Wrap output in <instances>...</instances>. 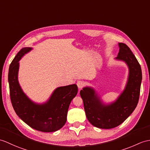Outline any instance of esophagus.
Wrapping results in <instances>:
<instances>
[{
  "label": "esophagus",
  "mask_w": 150,
  "mask_h": 150,
  "mask_svg": "<svg viewBox=\"0 0 150 150\" xmlns=\"http://www.w3.org/2000/svg\"><path fill=\"white\" fill-rule=\"evenodd\" d=\"M76 85H77L79 89H82L85 85V83L82 81H78L76 82Z\"/></svg>",
  "instance_id": "1"
}]
</instances>
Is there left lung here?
Returning <instances> with one entry per match:
<instances>
[{
  "label": "left lung",
  "instance_id": "obj_1",
  "mask_svg": "<svg viewBox=\"0 0 150 150\" xmlns=\"http://www.w3.org/2000/svg\"><path fill=\"white\" fill-rule=\"evenodd\" d=\"M117 60L126 62L129 75L126 87L118 98L110 105H105L95 91L86 87L80 91L86 117L93 126L110 129L119 126L133 112L139 102L142 81L141 66L126 44L119 43Z\"/></svg>",
  "mask_w": 150,
  "mask_h": 150
}]
</instances>
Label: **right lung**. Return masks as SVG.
Instances as JSON below:
<instances>
[{
	"mask_svg": "<svg viewBox=\"0 0 150 150\" xmlns=\"http://www.w3.org/2000/svg\"><path fill=\"white\" fill-rule=\"evenodd\" d=\"M31 50L29 47L21 49L9 66L8 82L12 105L18 117L31 128L44 132H55L67 122L69 104L78 92L77 86L57 88L45 103L32 102L23 92L18 81V61Z\"/></svg>",
	"mask_w": 150,
	"mask_h": 150,
	"instance_id": "obj_1",
	"label": "right lung"
}]
</instances>
